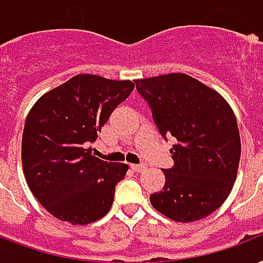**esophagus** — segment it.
I'll return each mask as SVG.
<instances>
[{"label":"esophagus","mask_w":263,"mask_h":263,"mask_svg":"<svg viewBox=\"0 0 263 263\" xmlns=\"http://www.w3.org/2000/svg\"><path fill=\"white\" fill-rule=\"evenodd\" d=\"M132 168H133L134 172H137V173H141L144 172L146 168V166L144 163H140V164H132Z\"/></svg>","instance_id":"1"}]
</instances>
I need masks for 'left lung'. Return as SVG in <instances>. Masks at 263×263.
<instances>
[{
	"label": "left lung",
	"instance_id": "left-lung-1",
	"mask_svg": "<svg viewBox=\"0 0 263 263\" xmlns=\"http://www.w3.org/2000/svg\"><path fill=\"white\" fill-rule=\"evenodd\" d=\"M160 136L177 140L174 166L164 168L166 184L149 200L177 222L204 218L227 200L240 162V134L229 104L186 74L137 79Z\"/></svg>",
	"mask_w": 263,
	"mask_h": 263
}]
</instances>
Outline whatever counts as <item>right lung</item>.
I'll return each instance as SVG.
<instances>
[{"instance_id":"add662e5","label":"right lung","mask_w":263,"mask_h":263,"mask_svg":"<svg viewBox=\"0 0 263 263\" xmlns=\"http://www.w3.org/2000/svg\"><path fill=\"white\" fill-rule=\"evenodd\" d=\"M133 89L132 81L81 74L34 104L24 125L22 162L31 192L53 217L86 225L109 211L127 164L104 162L85 146Z\"/></svg>"}]
</instances>
